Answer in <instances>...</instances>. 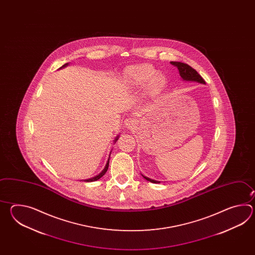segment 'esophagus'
Returning a JSON list of instances; mask_svg holds the SVG:
<instances>
[{"instance_id":"34e87169","label":"esophagus","mask_w":255,"mask_h":255,"mask_svg":"<svg viewBox=\"0 0 255 255\" xmlns=\"http://www.w3.org/2000/svg\"><path fill=\"white\" fill-rule=\"evenodd\" d=\"M135 124V119H133V118H128V119H127V120H125V126L128 128H132Z\"/></svg>"}]
</instances>
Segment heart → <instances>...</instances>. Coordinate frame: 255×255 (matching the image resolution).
<instances>
[{
    "label": "heart",
    "mask_w": 255,
    "mask_h": 255,
    "mask_svg": "<svg viewBox=\"0 0 255 255\" xmlns=\"http://www.w3.org/2000/svg\"><path fill=\"white\" fill-rule=\"evenodd\" d=\"M127 82L136 88H143L148 86L153 93L162 91L166 86V77L161 73H157V69L152 65H133L126 71Z\"/></svg>",
    "instance_id": "obj_1"
}]
</instances>
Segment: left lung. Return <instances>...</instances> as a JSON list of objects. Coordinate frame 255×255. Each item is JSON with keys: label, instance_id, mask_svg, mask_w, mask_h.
<instances>
[{"label": "left lung", "instance_id": "left-lung-1", "mask_svg": "<svg viewBox=\"0 0 255 255\" xmlns=\"http://www.w3.org/2000/svg\"><path fill=\"white\" fill-rule=\"evenodd\" d=\"M171 64L178 67L179 76L182 78L183 81L197 82V83L203 84V85L205 84L204 79L198 74V72L195 69H193L190 65L184 64V63H180V62H171ZM142 177L146 179L147 181H150L152 183H160L159 181L155 180V179H149L144 175H142Z\"/></svg>", "mask_w": 255, "mask_h": 255}]
</instances>
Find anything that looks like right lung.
I'll use <instances>...</instances> for the list:
<instances>
[{
	"mask_svg": "<svg viewBox=\"0 0 255 255\" xmlns=\"http://www.w3.org/2000/svg\"><path fill=\"white\" fill-rule=\"evenodd\" d=\"M69 65V64H68V63H66V64H65V65H63V66H61L59 69H62V68H65V67H66V66H67V65ZM119 137H120V135H117V136H116V138H115L114 140L115 143H116V142L118 141V139H119ZM110 154H111V151H110ZM110 154H109V157H110ZM109 159H108V162H107V164H106V166H105V168H104L103 170H102V171H101L100 173L98 174V175H97V176H95V177H93V178H91V179H85L84 181H87V182H92V181H96V180H98V179H100V178H102L104 175L106 174V172H107L108 168H109Z\"/></svg>",
	"mask_w": 255,
	"mask_h": 255,
	"instance_id": "obj_1",
	"label": "right lung"
}]
</instances>
